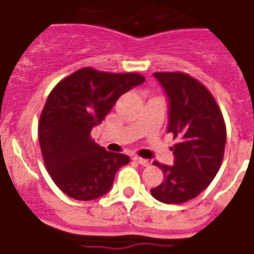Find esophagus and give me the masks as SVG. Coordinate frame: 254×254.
Returning <instances> with one entry per match:
<instances>
[{
  "instance_id": "esophagus-1",
  "label": "esophagus",
  "mask_w": 254,
  "mask_h": 254,
  "mask_svg": "<svg viewBox=\"0 0 254 254\" xmlns=\"http://www.w3.org/2000/svg\"><path fill=\"white\" fill-rule=\"evenodd\" d=\"M133 160L137 161L138 164H141L142 167H148V165H149V160H146V159H142V157H138V156H134V157H133Z\"/></svg>"
}]
</instances>
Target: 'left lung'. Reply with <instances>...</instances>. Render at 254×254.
Segmentation results:
<instances>
[{"mask_svg": "<svg viewBox=\"0 0 254 254\" xmlns=\"http://www.w3.org/2000/svg\"><path fill=\"white\" fill-rule=\"evenodd\" d=\"M170 99L168 129L178 140L174 165L161 168L164 180L151 190L163 203L180 204L198 196L219 171L226 145L222 112L206 86L185 72H155Z\"/></svg>", "mask_w": 254, "mask_h": 254, "instance_id": "left-lung-1", "label": "left lung"}]
</instances>
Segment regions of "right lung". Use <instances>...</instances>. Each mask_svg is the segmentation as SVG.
Segmentation results:
<instances>
[{"label":"right lung","instance_id":"obj_1","mask_svg":"<svg viewBox=\"0 0 254 254\" xmlns=\"http://www.w3.org/2000/svg\"><path fill=\"white\" fill-rule=\"evenodd\" d=\"M145 82L137 72H103L84 67L62 79L39 120V141L48 174L65 195L93 200L108 192L129 156L108 152L91 138L114 103Z\"/></svg>","mask_w":254,"mask_h":254}]
</instances>
